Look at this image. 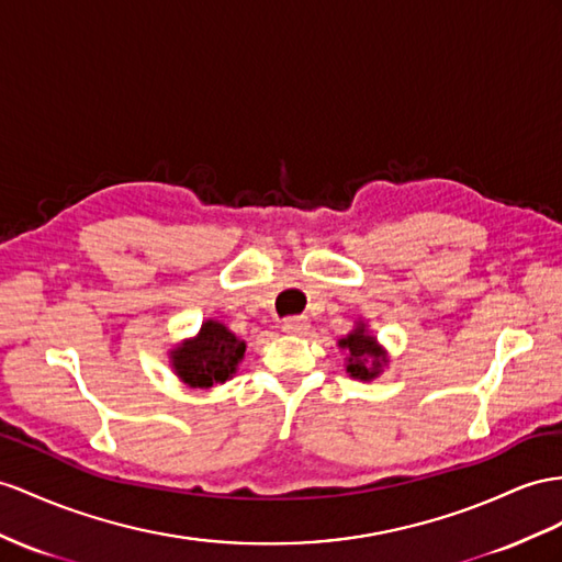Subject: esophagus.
<instances>
[{
  "label": "esophagus",
  "instance_id": "obj_1",
  "mask_svg": "<svg viewBox=\"0 0 562 562\" xmlns=\"http://www.w3.org/2000/svg\"><path fill=\"white\" fill-rule=\"evenodd\" d=\"M308 327H311V323L306 315H292V318L282 321V329L286 335H306Z\"/></svg>",
  "mask_w": 562,
  "mask_h": 562
}]
</instances>
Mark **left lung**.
<instances>
[{"instance_id":"left-lung-1","label":"left lung","mask_w":562,"mask_h":562,"mask_svg":"<svg viewBox=\"0 0 562 562\" xmlns=\"http://www.w3.org/2000/svg\"><path fill=\"white\" fill-rule=\"evenodd\" d=\"M339 347L347 349V372L353 380L370 382L375 380L382 366L386 363L384 349L378 344V339L368 333L366 323H358L353 333H349L344 339H339Z\"/></svg>"}]
</instances>
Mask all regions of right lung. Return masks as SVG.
<instances>
[{"label":"right lung","instance_id":"1","mask_svg":"<svg viewBox=\"0 0 562 562\" xmlns=\"http://www.w3.org/2000/svg\"><path fill=\"white\" fill-rule=\"evenodd\" d=\"M244 351L247 344L229 333L223 323L206 321L194 339H184L170 351V363L184 384L194 390H209L235 375Z\"/></svg>","mask_w":562,"mask_h":562}]
</instances>
